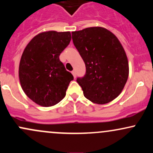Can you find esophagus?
Here are the masks:
<instances>
[{
    "instance_id": "esophagus-1",
    "label": "esophagus",
    "mask_w": 153,
    "mask_h": 153,
    "mask_svg": "<svg viewBox=\"0 0 153 153\" xmlns=\"http://www.w3.org/2000/svg\"><path fill=\"white\" fill-rule=\"evenodd\" d=\"M72 74H73V76H74V78H76V73H75V70H73V71H72Z\"/></svg>"
}]
</instances>
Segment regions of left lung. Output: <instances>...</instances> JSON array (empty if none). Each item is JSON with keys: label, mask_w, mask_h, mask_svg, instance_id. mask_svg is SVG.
<instances>
[{"label": "left lung", "mask_w": 153, "mask_h": 153, "mask_svg": "<svg viewBox=\"0 0 153 153\" xmlns=\"http://www.w3.org/2000/svg\"><path fill=\"white\" fill-rule=\"evenodd\" d=\"M72 38L86 69L84 76L76 80L84 97L99 105L115 100L128 77V59L117 37L94 27L73 32Z\"/></svg>", "instance_id": "8db88e82"}]
</instances>
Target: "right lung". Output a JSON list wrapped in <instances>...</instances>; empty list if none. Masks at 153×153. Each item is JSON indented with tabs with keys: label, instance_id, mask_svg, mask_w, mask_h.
I'll return each instance as SVG.
<instances>
[{
	"label": "right lung",
	"instance_id": "add662e5",
	"mask_svg": "<svg viewBox=\"0 0 153 153\" xmlns=\"http://www.w3.org/2000/svg\"><path fill=\"white\" fill-rule=\"evenodd\" d=\"M70 41V32H44L35 36L23 51L19 68L20 83L26 95L41 106L59 103L73 80L59 59Z\"/></svg>",
	"mask_w": 153,
	"mask_h": 153
}]
</instances>
